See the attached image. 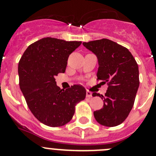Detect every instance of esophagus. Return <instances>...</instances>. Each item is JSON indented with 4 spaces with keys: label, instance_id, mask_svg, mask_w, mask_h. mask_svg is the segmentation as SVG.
<instances>
[{
    "label": "esophagus",
    "instance_id": "esophagus-1",
    "mask_svg": "<svg viewBox=\"0 0 156 156\" xmlns=\"http://www.w3.org/2000/svg\"><path fill=\"white\" fill-rule=\"evenodd\" d=\"M86 96H87V97H88V98H91V97H92V93H91L90 91L87 90V94H86Z\"/></svg>",
    "mask_w": 156,
    "mask_h": 156
}]
</instances>
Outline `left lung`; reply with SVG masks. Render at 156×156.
<instances>
[{"mask_svg":"<svg viewBox=\"0 0 156 156\" xmlns=\"http://www.w3.org/2000/svg\"><path fill=\"white\" fill-rule=\"evenodd\" d=\"M83 45L98 59L97 80L108 84L105 97L93 93V97L104 100L103 107L94 112V117L103 126H117L127 119L134 103L140 85L137 63L126 48L108 39L84 42Z\"/></svg>","mask_w":156,"mask_h":156,"instance_id":"1","label":"left lung"}]
</instances>
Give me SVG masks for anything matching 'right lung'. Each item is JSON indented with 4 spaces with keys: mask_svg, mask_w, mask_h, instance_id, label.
<instances>
[{
    "mask_svg": "<svg viewBox=\"0 0 156 156\" xmlns=\"http://www.w3.org/2000/svg\"><path fill=\"white\" fill-rule=\"evenodd\" d=\"M81 44L44 37L29 45L19 62L20 89L30 111L44 125H65L73 117L77 103L85 99L83 86L60 89L55 79L65 72L69 55Z\"/></svg>",
    "mask_w": 156,
    "mask_h": 156,
    "instance_id": "right-lung-1",
    "label": "right lung"
}]
</instances>
